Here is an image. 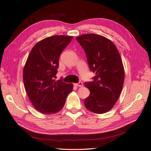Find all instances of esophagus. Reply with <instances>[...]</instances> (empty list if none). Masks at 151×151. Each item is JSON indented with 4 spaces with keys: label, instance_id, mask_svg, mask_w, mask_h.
Masks as SVG:
<instances>
[{
    "label": "esophagus",
    "instance_id": "esophagus-1",
    "mask_svg": "<svg viewBox=\"0 0 151 151\" xmlns=\"http://www.w3.org/2000/svg\"><path fill=\"white\" fill-rule=\"evenodd\" d=\"M74 86H77V87H83V83H82V82H79V83L74 84Z\"/></svg>",
    "mask_w": 151,
    "mask_h": 151
}]
</instances>
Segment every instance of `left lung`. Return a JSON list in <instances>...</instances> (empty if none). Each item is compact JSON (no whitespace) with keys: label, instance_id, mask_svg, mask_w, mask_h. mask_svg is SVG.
Instances as JSON below:
<instances>
[{"label":"left lung","instance_id":"left-lung-1","mask_svg":"<svg viewBox=\"0 0 151 151\" xmlns=\"http://www.w3.org/2000/svg\"><path fill=\"white\" fill-rule=\"evenodd\" d=\"M76 40L84 50L90 70L96 74L93 81L84 83L90 91L85 106L94 113H106L116 103L124 83L119 52L111 40L99 35H82Z\"/></svg>","mask_w":151,"mask_h":151}]
</instances>
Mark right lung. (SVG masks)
Returning a JSON list of instances; mask_svg holds the SVG:
<instances>
[{"label":"right lung","mask_w":151,"mask_h":151,"mask_svg":"<svg viewBox=\"0 0 151 151\" xmlns=\"http://www.w3.org/2000/svg\"><path fill=\"white\" fill-rule=\"evenodd\" d=\"M73 36L56 35L40 41L32 48L23 70L26 92L31 103L43 114L58 112L73 90L72 84L55 81L62 52Z\"/></svg>","instance_id":"right-lung-1"}]
</instances>
